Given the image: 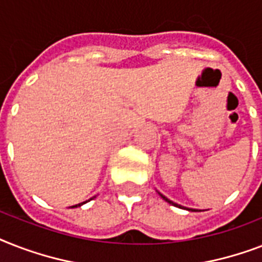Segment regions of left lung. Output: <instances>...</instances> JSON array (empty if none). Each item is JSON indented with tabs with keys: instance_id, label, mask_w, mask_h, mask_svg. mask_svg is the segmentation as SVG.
Listing matches in <instances>:
<instances>
[{
	"instance_id": "8db88e82",
	"label": "left lung",
	"mask_w": 262,
	"mask_h": 262,
	"mask_svg": "<svg viewBox=\"0 0 262 262\" xmlns=\"http://www.w3.org/2000/svg\"><path fill=\"white\" fill-rule=\"evenodd\" d=\"M159 194H160V193H159ZM160 195H162V199L166 200V201H167L168 204H171V205H174V207H181V205H178V204H175V203H172V201H170V200H168L167 197H164L163 194H160ZM189 211H194V209H189Z\"/></svg>"
}]
</instances>
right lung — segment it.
I'll list each match as a JSON object with an SVG mask.
<instances>
[{
	"label": "right lung",
	"mask_w": 262,
	"mask_h": 262,
	"mask_svg": "<svg viewBox=\"0 0 262 262\" xmlns=\"http://www.w3.org/2000/svg\"><path fill=\"white\" fill-rule=\"evenodd\" d=\"M79 205H80V204H79Z\"/></svg>",
	"instance_id": "add662e5"
}]
</instances>
